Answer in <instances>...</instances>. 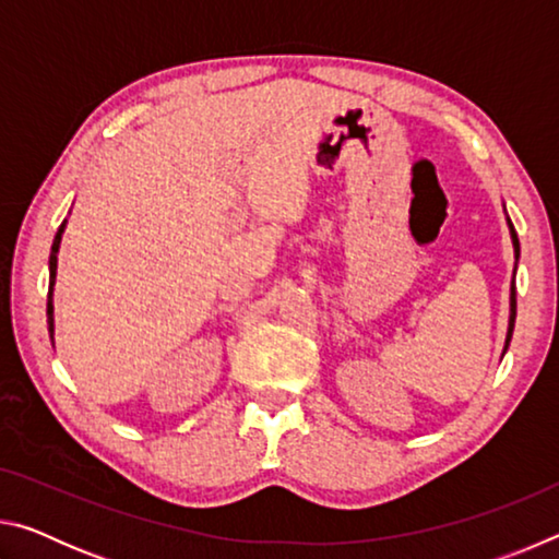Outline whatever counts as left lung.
Wrapping results in <instances>:
<instances>
[{"instance_id": "left-lung-1", "label": "left lung", "mask_w": 559, "mask_h": 559, "mask_svg": "<svg viewBox=\"0 0 559 559\" xmlns=\"http://www.w3.org/2000/svg\"><path fill=\"white\" fill-rule=\"evenodd\" d=\"M508 229H510V239H513V251H515V271H518V259H520V241H518L515 226L510 224V219H508ZM513 328H515V273H513V281H510V316H508V335H506L503 355L508 353L510 337H513Z\"/></svg>"}]
</instances>
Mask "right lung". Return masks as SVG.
Segmentation results:
<instances>
[{
	"label": "right lung",
	"mask_w": 559,
	"mask_h": 559,
	"mask_svg": "<svg viewBox=\"0 0 559 559\" xmlns=\"http://www.w3.org/2000/svg\"><path fill=\"white\" fill-rule=\"evenodd\" d=\"M66 224H69V219H63L59 231H56L53 243H51V257H49V298H46V325H49L51 343H53V286H56V269H59V249H61V236L66 231Z\"/></svg>",
	"instance_id": "right-lung-1"
}]
</instances>
